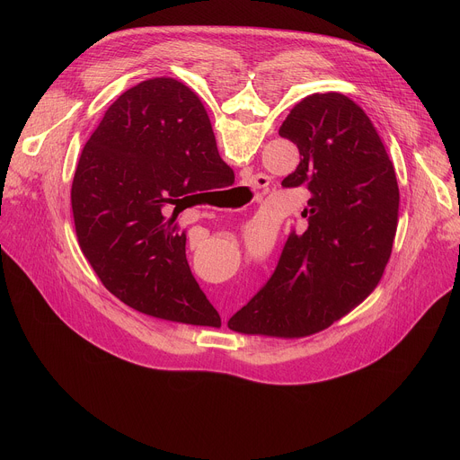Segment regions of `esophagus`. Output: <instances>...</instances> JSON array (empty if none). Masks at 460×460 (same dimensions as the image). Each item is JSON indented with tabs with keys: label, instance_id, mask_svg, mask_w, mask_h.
Instances as JSON below:
<instances>
[{
	"label": "esophagus",
	"instance_id": "obj_1",
	"mask_svg": "<svg viewBox=\"0 0 460 460\" xmlns=\"http://www.w3.org/2000/svg\"><path fill=\"white\" fill-rule=\"evenodd\" d=\"M256 187H264V183H266V176H261V174H258V176H254V181H252Z\"/></svg>",
	"mask_w": 460,
	"mask_h": 460
}]
</instances>
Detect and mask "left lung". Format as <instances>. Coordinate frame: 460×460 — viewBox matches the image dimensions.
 Wrapping results in <instances>:
<instances>
[{
  "instance_id": "obj_1",
  "label": "left lung",
  "mask_w": 460,
  "mask_h": 460,
  "mask_svg": "<svg viewBox=\"0 0 460 460\" xmlns=\"http://www.w3.org/2000/svg\"><path fill=\"white\" fill-rule=\"evenodd\" d=\"M172 87L202 105L189 87ZM204 107V105H202ZM300 164L284 187L311 192L268 284L227 325L243 335L300 339L318 333L364 302L382 279L399 224V185L369 116L341 93L311 94L284 119Z\"/></svg>"
}]
</instances>
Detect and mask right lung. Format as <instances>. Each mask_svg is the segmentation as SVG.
Listing matches in <instances>:
<instances>
[{
  "label": "right lung",
  "instance_id": "right-lung-1",
  "mask_svg": "<svg viewBox=\"0 0 460 460\" xmlns=\"http://www.w3.org/2000/svg\"><path fill=\"white\" fill-rule=\"evenodd\" d=\"M233 176L206 109L180 94L172 78L125 91L85 144L71 189L78 243L102 284L140 313L220 327L189 270L185 233L167 213Z\"/></svg>",
  "mask_w": 460,
  "mask_h": 460
}]
</instances>
